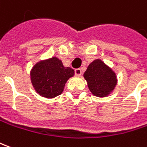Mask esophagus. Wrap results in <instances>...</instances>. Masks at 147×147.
I'll use <instances>...</instances> for the list:
<instances>
[{"mask_svg": "<svg viewBox=\"0 0 147 147\" xmlns=\"http://www.w3.org/2000/svg\"><path fill=\"white\" fill-rule=\"evenodd\" d=\"M82 74V71H81V69L77 68L75 70V75L77 76H80V75Z\"/></svg>", "mask_w": 147, "mask_h": 147, "instance_id": "1", "label": "esophagus"}]
</instances>
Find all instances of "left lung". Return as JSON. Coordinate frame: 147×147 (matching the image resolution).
Instances as JSON below:
<instances>
[{"label": "left lung", "instance_id": "8db88e82", "mask_svg": "<svg viewBox=\"0 0 147 147\" xmlns=\"http://www.w3.org/2000/svg\"><path fill=\"white\" fill-rule=\"evenodd\" d=\"M84 77L87 80L91 93L97 97L108 95L116 84L115 72L100 59L89 64Z\"/></svg>", "mask_w": 147, "mask_h": 147}]
</instances>
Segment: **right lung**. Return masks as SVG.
Wrapping results in <instances>:
<instances>
[{"label": "right lung", "mask_w": 147, "mask_h": 147, "mask_svg": "<svg viewBox=\"0 0 147 147\" xmlns=\"http://www.w3.org/2000/svg\"><path fill=\"white\" fill-rule=\"evenodd\" d=\"M73 75L72 69L63 67L58 58H52L33 67L31 80L33 87L40 95L52 98L63 93L67 80Z\"/></svg>", "instance_id": "right-lung-1"}]
</instances>
